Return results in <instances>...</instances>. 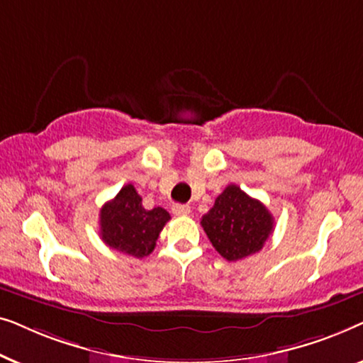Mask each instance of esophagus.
I'll use <instances>...</instances> for the list:
<instances>
[{
  "mask_svg": "<svg viewBox=\"0 0 363 363\" xmlns=\"http://www.w3.org/2000/svg\"><path fill=\"white\" fill-rule=\"evenodd\" d=\"M172 213L175 216H185L190 213V206L188 205H182V203H175V205L172 206Z\"/></svg>",
  "mask_w": 363,
  "mask_h": 363,
  "instance_id": "34e87169",
  "label": "esophagus"
}]
</instances>
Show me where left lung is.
<instances>
[{
  "instance_id": "8db88e82",
  "label": "left lung",
  "mask_w": 363,
  "mask_h": 363,
  "mask_svg": "<svg viewBox=\"0 0 363 363\" xmlns=\"http://www.w3.org/2000/svg\"><path fill=\"white\" fill-rule=\"evenodd\" d=\"M201 226L225 259L240 261L262 250L274 230V218L259 200L228 185L201 218Z\"/></svg>"
}]
</instances>
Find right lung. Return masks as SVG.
I'll list each match as a JSON object with an SVG mask.
<instances>
[{
    "label": "right lung",
    "instance_id": "obj_1",
    "mask_svg": "<svg viewBox=\"0 0 363 363\" xmlns=\"http://www.w3.org/2000/svg\"><path fill=\"white\" fill-rule=\"evenodd\" d=\"M99 218L102 241L108 247L133 257H145L155 250L170 213L160 206L145 210L142 196L128 183L101 208Z\"/></svg>",
    "mask_w": 363,
    "mask_h": 363
}]
</instances>
